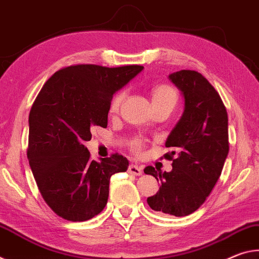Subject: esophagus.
I'll list each match as a JSON object with an SVG mask.
<instances>
[{"instance_id":"1","label":"esophagus","mask_w":259,"mask_h":259,"mask_svg":"<svg viewBox=\"0 0 259 259\" xmlns=\"http://www.w3.org/2000/svg\"><path fill=\"white\" fill-rule=\"evenodd\" d=\"M143 172V168L142 166H140V165L137 164H131L128 166V173L133 176H141Z\"/></svg>"}]
</instances>
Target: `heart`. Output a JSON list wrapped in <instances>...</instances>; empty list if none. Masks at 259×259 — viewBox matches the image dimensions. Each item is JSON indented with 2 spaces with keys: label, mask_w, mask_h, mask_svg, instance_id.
<instances>
[{
  "label": "heart",
  "mask_w": 259,
  "mask_h": 259,
  "mask_svg": "<svg viewBox=\"0 0 259 259\" xmlns=\"http://www.w3.org/2000/svg\"><path fill=\"white\" fill-rule=\"evenodd\" d=\"M125 97V92H119L118 94L113 97L110 105V111L114 112L117 111L119 108L120 103ZM177 101V93L176 90L168 84H158V86L154 87V90L151 91V103L157 104V103H172L173 105L176 104ZM137 148H139V143H137Z\"/></svg>",
  "instance_id": "heart-1"
}]
</instances>
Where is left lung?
<instances>
[{
	"instance_id": "obj_1",
	"label": "left lung",
	"mask_w": 259,
	"mask_h": 259,
	"mask_svg": "<svg viewBox=\"0 0 259 259\" xmlns=\"http://www.w3.org/2000/svg\"><path fill=\"white\" fill-rule=\"evenodd\" d=\"M167 78L184 99V112L165 142L177 158L166 155L172 159L171 172L145 168L160 182L147 203L158 212L184 217L204 203L222 175L230 149L228 118L217 91L201 73L181 70Z\"/></svg>"
}]
</instances>
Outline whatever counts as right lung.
<instances>
[{
  "instance_id": "obj_1",
  "label": "right lung",
  "mask_w": 259,
  "mask_h": 259,
  "mask_svg": "<svg viewBox=\"0 0 259 259\" xmlns=\"http://www.w3.org/2000/svg\"><path fill=\"white\" fill-rule=\"evenodd\" d=\"M143 70L140 65L83 64L57 71L28 117L27 157L40 193L55 213L84 222L107 205L110 178L128 168L121 155L91 160L84 142L93 126H108L113 95Z\"/></svg>"
}]
</instances>
